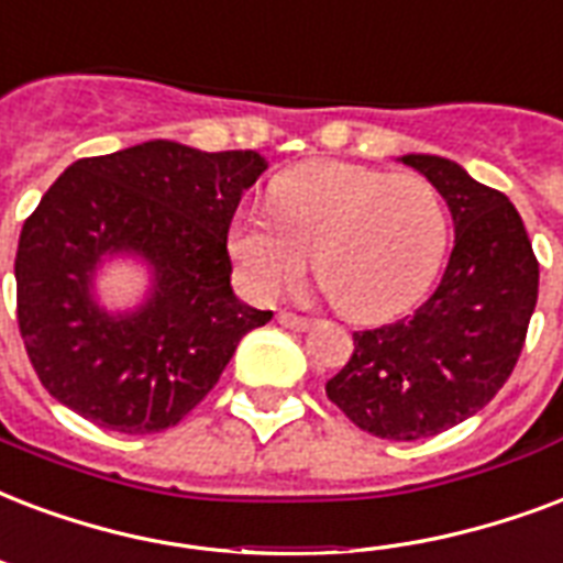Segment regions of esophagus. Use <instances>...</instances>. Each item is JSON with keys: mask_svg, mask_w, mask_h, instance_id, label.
I'll return each mask as SVG.
<instances>
[{"mask_svg": "<svg viewBox=\"0 0 563 563\" xmlns=\"http://www.w3.org/2000/svg\"><path fill=\"white\" fill-rule=\"evenodd\" d=\"M277 321H280L283 328H289V330H310L312 324H316V321L312 319H303V316H295V312H280V316H277Z\"/></svg>", "mask_w": 563, "mask_h": 563, "instance_id": "1", "label": "esophagus"}]
</instances>
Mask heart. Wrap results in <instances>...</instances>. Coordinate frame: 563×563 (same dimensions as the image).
I'll return each instance as SVG.
<instances>
[{
  "mask_svg": "<svg viewBox=\"0 0 563 563\" xmlns=\"http://www.w3.org/2000/svg\"><path fill=\"white\" fill-rule=\"evenodd\" d=\"M272 217L239 214L227 235L233 265L256 298H274L312 272L333 310L377 321L413 303L449 247V214L416 174L354 162H307L268 188Z\"/></svg>",
  "mask_w": 563,
  "mask_h": 563,
  "instance_id": "heart-1",
  "label": "heart"
}]
</instances>
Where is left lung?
Returning a JSON list of instances; mask_svg holds the SVG:
<instances>
[{
    "instance_id": "obj_1",
    "label": "left lung",
    "mask_w": 563,
    "mask_h": 563,
    "mask_svg": "<svg viewBox=\"0 0 563 563\" xmlns=\"http://www.w3.org/2000/svg\"><path fill=\"white\" fill-rule=\"evenodd\" d=\"M445 197L454 251L443 280L393 324L354 333L328 398L380 440H422L490 405L526 345L538 303V256L520 212L440 156H405Z\"/></svg>"
}]
</instances>
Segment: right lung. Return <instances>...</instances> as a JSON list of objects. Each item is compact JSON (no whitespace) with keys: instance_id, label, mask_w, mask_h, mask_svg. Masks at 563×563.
<instances>
[{"instance_id":"1","label":"right lung","mask_w":563,"mask_h":563,"mask_svg":"<svg viewBox=\"0 0 563 563\" xmlns=\"http://www.w3.org/2000/svg\"><path fill=\"white\" fill-rule=\"evenodd\" d=\"M265 170L253 150L203 153L147 141L73 162L16 244V324L43 389L100 428L158 434L195 410L244 333L272 321L233 295L227 233L239 200ZM106 252L154 268L135 313L92 303Z\"/></svg>"}]
</instances>
